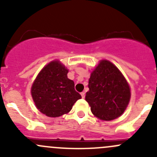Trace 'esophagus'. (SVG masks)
Wrapping results in <instances>:
<instances>
[{"mask_svg":"<svg viewBox=\"0 0 157 157\" xmlns=\"http://www.w3.org/2000/svg\"><path fill=\"white\" fill-rule=\"evenodd\" d=\"M80 94H81L82 98H83V99H84V98H85V93H84V92H82V93H80Z\"/></svg>","mask_w":157,"mask_h":157,"instance_id":"1","label":"esophagus"}]
</instances>
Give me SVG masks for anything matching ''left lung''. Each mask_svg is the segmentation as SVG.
Segmentation results:
<instances>
[{
  "label": "left lung",
  "mask_w": 157,
  "mask_h": 157,
  "mask_svg": "<svg viewBox=\"0 0 157 157\" xmlns=\"http://www.w3.org/2000/svg\"><path fill=\"white\" fill-rule=\"evenodd\" d=\"M86 99L93 115L105 121L119 117L126 109L131 91L119 70L103 60L92 72Z\"/></svg>",
  "instance_id": "left-lung-1"
}]
</instances>
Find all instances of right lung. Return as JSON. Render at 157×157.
Here are the masks:
<instances>
[{
	"label": "right lung",
	"mask_w": 157,
	"mask_h": 157,
	"mask_svg": "<svg viewBox=\"0 0 157 157\" xmlns=\"http://www.w3.org/2000/svg\"><path fill=\"white\" fill-rule=\"evenodd\" d=\"M68 70L59 61L47 64L37 76L31 89L37 109L48 117L68 113L81 96L74 89V82L67 78Z\"/></svg>",
	"instance_id": "1"
}]
</instances>
